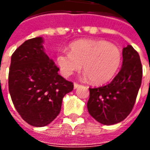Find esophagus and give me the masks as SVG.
I'll list each match as a JSON object with an SVG mask.
<instances>
[{
    "instance_id": "obj_1",
    "label": "esophagus",
    "mask_w": 150,
    "mask_h": 150,
    "mask_svg": "<svg viewBox=\"0 0 150 150\" xmlns=\"http://www.w3.org/2000/svg\"><path fill=\"white\" fill-rule=\"evenodd\" d=\"M80 86H81V85L80 84H78V83H74V88H75V89H76V88H79V87H80Z\"/></svg>"
}]
</instances>
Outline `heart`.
I'll return each mask as SVG.
<instances>
[{
    "label": "heart",
    "mask_w": 150,
    "mask_h": 150,
    "mask_svg": "<svg viewBox=\"0 0 150 150\" xmlns=\"http://www.w3.org/2000/svg\"><path fill=\"white\" fill-rule=\"evenodd\" d=\"M70 52L59 53L56 62L63 76L82 68L95 84H104L115 76L121 64L119 48L104 40L80 39L69 46Z\"/></svg>",
    "instance_id": "b5f03b06"
}]
</instances>
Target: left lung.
Here are the masks:
<instances>
[{
	"label": "left lung",
	"mask_w": 150,
	"mask_h": 150,
	"mask_svg": "<svg viewBox=\"0 0 150 150\" xmlns=\"http://www.w3.org/2000/svg\"><path fill=\"white\" fill-rule=\"evenodd\" d=\"M122 55L121 69L110 83L89 88L88 112L106 125L117 124L129 116L142 84V65L138 53L128 45L123 48Z\"/></svg>",
	"instance_id": "8db88e82"
}]
</instances>
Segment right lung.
Returning a JSON list of instances; mask_svg holds the SVG:
<instances>
[{
	"label": "right lung",
	"mask_w": 150,
	"mask_h": 150,
	"mask_svg": "<svg viewBox=\"0 0 150 150\" xmlns=\"http://www.w3.org/2000/svg\"><path fill=\"white\" fill-rule=\"evenodd\" d=\"M37 37L25 41L12 54L8 91L16 110L25 122L43 127L59 115L66 94L73 90L71 82L58 71Z\"/></svg>",
	"instance_id": "add662e5"
}]
</instances>
